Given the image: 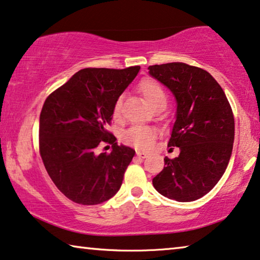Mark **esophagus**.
I'll use <instances>...</instances> for the list:
<instances>
[{
    "label": "esophagus",
    "instance_id": "34e87169",
    "mask_svg": "<svg viewBox=\"0 0 260 260\" xmlns=\"http://www.w3.org/2000/svg\"><path fill=\"white\" fill-rule=\"evenodd\" d=\"M136 153H137V156H138L139 158H145L146 156H148V153L144 152V151H137Z\"/></svg>",
    "mask_w": 260,
    "mask_h": 260
}]
</instances>
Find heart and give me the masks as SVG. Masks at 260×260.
<instances>
[{"label":"heart","mask_w":260,"mask_h":260,"mask_svg":"<svg viewBox=\"0 0 260 260\" xmlns=\"http://www.w3.org/2000/svg\"><path fill=\"white\" fill-rule=\"evenodd\" d=\"M139 92L142 93L143 99L149 105L150 108H157V107H165L167 105V93H165L164 89L157 83L156 81L152 80H145L141 82L138 86ZM121 105L122 101L118 99L115 102L114 110H112V115L115 118L119 117L121 114ZM157 136L156 130L150 126H142V125H134L126 129L122 134V141L126 144L134 145L135 148L148 150L152 146L153 141Z\"/></svg>","instance_id":"b5f03b06"}]
</instances>
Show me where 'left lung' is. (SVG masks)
<instances>
[{"instance_id": "8db88e82", "label": "left lung", "mask_w": 260, "mask_h": 260, "mask_svg": "<svg viewBox=\"0 0 260 260\" xmlns=\"http://www.w3.org/2000/svg\"><path fill=\"white\" fill-rule=\"evenodd\" d=\"M150 76L174 93L176 121L168 146L179 155L165 157L152 179L155 189L177 202H192L213 189L226 170L235 141V117L218 82L208 71L185 63L150 66Z\"/></svg>"}]
</instances>
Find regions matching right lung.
I'll list each match as a JSON object with an SVG mask.
<instances>
[{
    "label": "right lung",
    "mask_w": 260,
    "mask_h": 260,
    "mask_svg": "<svg viewBox=\"0 0 260 260\" xmlns=\"http://www.w3.org/2000/svg\"><path fill=\"white\" fill-rule=\"evenodd\" d=\"M141 67L86 68L47 97L40 115V153L57 189L77 204H101L121 189L135 150L107 130L115 102ZM109 142L110 154L95 153Z\"/></svg>",
    "instance_id": "1"
}]
</instances>
